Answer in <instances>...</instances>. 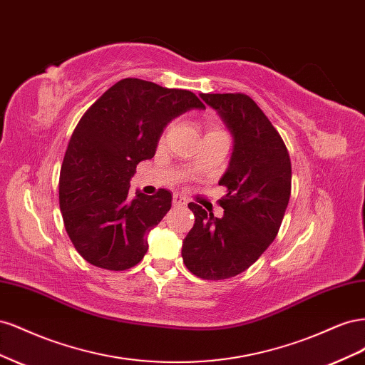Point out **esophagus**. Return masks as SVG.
Wrapping results in <instances>:
<instances>
[{
	"label": "esophagus",
	"instance_id": "1",
	"mask_svg": "<svg viewBox=\"0 0 365 365\" xmlns=\"http://www.w3.org/2000/svg\"><path fill=\"white\" fill-rule=\"evenodd\" d=\"M173 205L175 207H185L187 205V200H185V197L184 196H181V195H178V193H176V195H173Z\"/></svg>",
	"mask_w": 365,
	"mask_h": 365
}]
</instances>
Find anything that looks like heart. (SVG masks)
Returning <instances> with one entry per match:
<instances>
[{
  "mask_svg": "<svg viewBox=\"0 0 365 365\" xmlns=\"http://www.w3.org/2000/svg\"><path fill=\"white\" fill-rule=\"evenodd\" d=\"M169 130H170V126H165V128L163 129L161 135H160V143L165 141V138H168V135H169ZM216 132H222V130H220V128L216 126V125H213V123H207V125H205V135H208V134H216Z\"/></svg>",
  "mask_w": 365,
  "mask_h": 365,
  "instance_id": "obj_1",
  "label": "heart"
}]
</instances>
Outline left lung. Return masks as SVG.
Segmentation results:
<instances>
[{
    "mask_svg": "<svg viewBox=\"0 0 365 365\" xmlns=\"http://www.w3.org/2000/svg\"><path fill=\"white\" fill-rule=\"evenodd\" d=\"M235 135L230 168L219 181L224 216L195 202L193 228L182 242L187 269L204 280L244 272L277 236L291 196V158L279 130L247 94H200Z\"/></svg>",
    "mask_w": 365,
    "mask_h": 365,
    "instance_id": "obj_1",
    "label": "left lung"
}]
</instances>
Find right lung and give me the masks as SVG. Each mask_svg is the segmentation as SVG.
Wrapping results in <instances>:
<instances>
[{"label": "right lung", "instance_id": "1", "mask_svg": "<svg viewBox=\"0 0 365 365\" xmlns=\"http://www.w3.org/2000/svg\"><path fill=\"white\" fill-rule=\"evenodd\" d=\"M204 103L187 90L121 79L86 109L65 150L59 205L77 252L97 268L129 269L145 257L146 236L172 205L169 190L129 197L137 164L155 155L164 126Z\"/></svg>", "mask_w": 365, "mask_h": 365}]
</instances>
